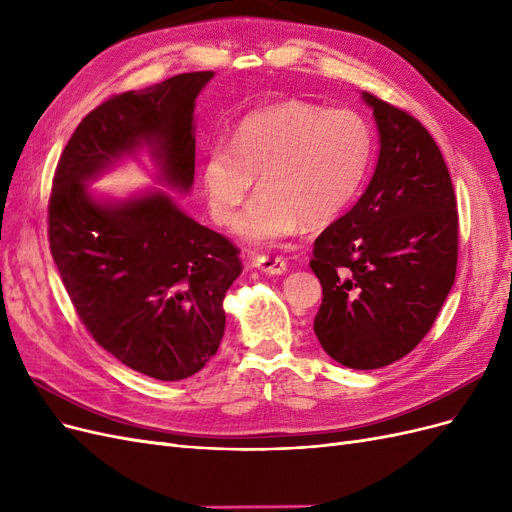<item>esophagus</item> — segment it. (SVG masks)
Returning a JSON list of instances; mask_svg holds the SVG:
<instances>
[{
	"label": "esophagus",
	"mask_w": 512,
	"mask_h": 512,
	"mask_svg": "<svg viewBox=\"0 0 512 512\" xmlns=\"http://www.w3.org/2000/svg\"><path fill=\"white\" fill-rule=\"evenodd\" d=\"M254 267L265 275H284L286 273L284 258H277V256H256Z\"/></svg>",
	"instance_id": "obj_1"
}]
</instances>
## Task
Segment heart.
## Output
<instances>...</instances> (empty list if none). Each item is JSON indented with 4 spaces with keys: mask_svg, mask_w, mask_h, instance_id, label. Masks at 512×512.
<instances>
[{
    "mask_svg": "<svg viewBox=\"0 0 512 512\" xmlns=\"http://www.w3.org/2000/svg\"><path fill=\"white\" fill-rule=\"evenodd\" d=\"M369 158L371 132L359 115L297 100L258 108L239 121L230 147L218 143L205 153L211 218L228 226L258 174L261 190L235 232L247 243H280L305 222L339 218L359 192Z\"/></svg>",
    "mask_w": 512,
    "mask_h": 512,
    "instance_id": "1",
    "label": "heart"
}]
</instances>
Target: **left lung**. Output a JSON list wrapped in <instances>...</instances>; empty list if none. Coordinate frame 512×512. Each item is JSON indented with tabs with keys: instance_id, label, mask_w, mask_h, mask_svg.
Wrapping results in <instances>:
<instances>
[{
	"instance_id": "obj_1",
	"label": "left lung",
	"mask_w": 512,
	"mask_h": 512,
	"mask_svg": "<svg viewBox=\"0 0 512 512\" xmlns=\"http://www.w3.org/2000/svg\"><path fill=\"white\" fill-rule=\"evenodd\" d=\"M380 151L367 190L314 243L322 284L320 346L350 369H378L427 335L457 271L453 181L431 134L412 115L363 91Z\"/></svg>"
}]
</instances>
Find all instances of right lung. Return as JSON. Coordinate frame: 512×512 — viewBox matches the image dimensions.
<instances>
[{
  "mask_svg": "<svg viewBox=\"0 0 512 512\" xmlns=\"http://www.w3.org/2000/svg\"><path fill=\"white\" fill-rule=\"evenodd\" d=\"M211 79L177 74L102 102L61 153L49 200L51 254L85 329L123 365L166 382L194 376L218 352L239 250L164 190L108 198L89 183L145 149L158 181L188 194L194 106Z\"/></svg>",
  "mask_w": 512,
  "mask_h": 512,
  "instance_id": "obj_1",
  "label": "right lung"
}]
</instances>
